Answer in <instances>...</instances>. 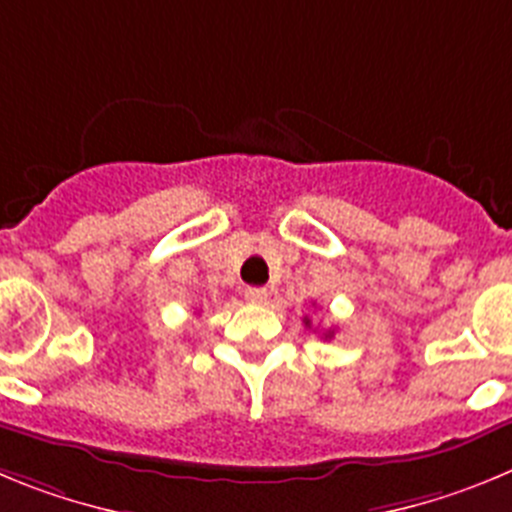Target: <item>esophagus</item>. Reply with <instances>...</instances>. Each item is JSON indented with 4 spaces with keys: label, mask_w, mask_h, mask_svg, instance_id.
I'll return each mask as SVG.
<instances>
[{
    "label": "esophagus",
    "mask_w": 512,
    "mask_h": 512,
    "mask_svg": "<svg viewBox=\"0 0 512 512\" xmlns=\"http://www.w3.org/2000/svg\"><path fill=\"white\" fill-rule=\"evenodd\" d=\"M246 300L253 302V305H264L269 300V289L266 287H248L246 289Z\"/></svg>",
    "instance_id": "1"
}]
</instances>
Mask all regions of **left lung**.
I'll return each mask as SVG.
<instances>
[{"label": "left lung", "mask_w": 512, "mask_h": 512, "mask_svg": "<svg viewBox=\"0 0 512 512\" xmlns=\"http://www.w3.org/2000/svg\"><path fill=\"white\" fill-rule=\"evenodd\" d=\"M305 325H310V320H307V318H305ZM323 336H325V338H330V336H333V330H325Z\"/></svg>", "instance_id": "8db88e82"}]
</instances>
